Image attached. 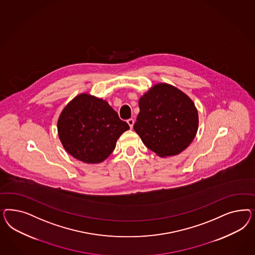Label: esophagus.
I'll return each mask as SVG.
<instances>
[{
    "instance_id": "esophagus-1",
    "label": "esophagus",
    "mask_w": 255,
    "mask_h": 255,
    "mask_svg": "<svg viewBox=\"0 0 255 255\" xmlns=\"http://www.w3.org/2000/svg\"><path fill=\"white\" fill-rule=\"evenodd\" d=\"M127 124H129V126H130V128H132V126H133V124H134V121H133V119H129L128 121H127Z\"/></svg>"
}]
</instances>
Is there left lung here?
<instances>
[{"label": "left lung", "mask_w": 255, "mask_h": 255, "mask_svg": "<svg viewBox=\"0 0 255 255\" xmlns=\"http://www.w3.org/2000/svg\"><path fill=\"white\" fill-rule=\"evenodd\" d=\"M133 129L142 142L159 157L181 153L198 130V112L193 100L177 87L157 83L138 102Z\"/></svg>", "instance_id": "obj_1"}]
</instances>
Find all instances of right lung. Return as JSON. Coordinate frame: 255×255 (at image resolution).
Wrapping results in <instances>:
<instances>
[{
	"instance_id": "1",
	"label": "right lung",
	"mask_w": 255,
	"mask_h": 255,
	"mask_svg": "<svg viewBox=\"0 0 255 255\" xmlns=\"http://www.w3.org/2000/svg\"><path fill=\"white\" fill-rule=\"evenodd\" d=\"M57 128L64 149L86 163L104 162L122 133L130 129L107 101L88 93L78 94L65 106Z\"/></svg>"
}]
</instances>
